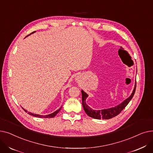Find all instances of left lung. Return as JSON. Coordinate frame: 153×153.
<instances>
[{"instance_id": "8db88e82", "label": "left lung", "mask_w": 153, "mask_h": 153, "mask_svg": "<svg viewBox=\"0 0 153 153\" xmlns=\"http://www.w3.org/2000/svg\"><path fill=\"white\" fill-rule=\"evenodd\" d=\"M136 87V82L135 84L134 90H133L131 95L128 99H126L125 100H124L122 103L119 104L118 105H117L115 107L110 108L108 109H103L101 110H93L87 105V103L85 102V100L88 97V95L84 91H83L82 90L81 91L82 101V103L84 110L85 113L90 117H92L95 119L100 120L101 118H102V119L107 120V119H110L111 118H114V117H116L117 115H118L120 113V112H121L125 108V107L128 105V103H129L130 101L131 100V99L133 98V95L134 94V92H135Z\"/></svg>"}]
</instances>
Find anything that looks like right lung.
I'll list each match as a JSON object with an SVG mask.
<instances>
[{"instance_id":"right-lung-1","label":"right lung","mask_w":153,"mask_h":153,"mask_svg":"<svg viewBox=\"0 0 153 153\" xmlns=\"http://www.w3.org/2000/svg\"><path fill=\"white\" fill-rule=\"evenodd\" d=\"M34 32H35V31L32 32L31 33H33ZM31 33H30V34H31ZM61 108H62V107H61L59 109H58V110H56V111H55L54 112H53V114H50V115H38V114H32V113H30V112H28V114L29 115H33V116H34V117H38V118H53V117H55V116L56 115V114H57L58 113V112L61 110ZM23 110H24V111H25L27 112V111L26 110H25V109H23Z\"/></svg>"}]
</instances>
